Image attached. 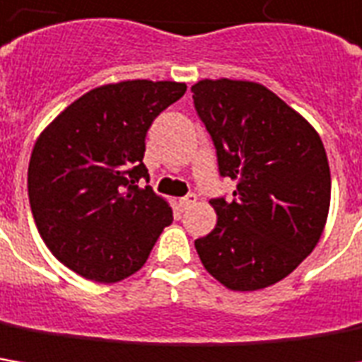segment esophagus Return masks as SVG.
Instances as JSON below:
<instances>
[{
	"label": "esophagus",
	"instance_id": "obj_1",
	"mask_svg": "<svg viewBox=\"0 0 362 362\" xmlns=\"http://www.w3.org/2000/svg\"><path fill=\"white\" fill-rule=\"evenodd\" d=\"M195 203H197V195H195V193H189V195H185V197L179 199V207H181L183 211L189 209V207H193Z\"/></svg>",
	"mask_w": 362,
	"mask_h": 362
}]
</instances>
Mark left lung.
Returning <instances> with one entry per match:
<instances>
[{"mask_svg": "<svg viewBox=\"0 0 362 362\" xmlns=\"http://www.w3.org/2000/svg\"><path fill=\"white\" fill-rule=\"evenodd\" d=\"M191 91L221 177L237 183L231 201H209L217 225L195 241L199 259L231 291L271 287L311 255L325 229L331 171L321 137L265 85L203 79Z\"/></svg>", "mask_w": 362, "mask_h": 362, "instance_id": "left-lung-1", "label": "left lung"}]
</instances>
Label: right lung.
I'll return each mask as SVG.
<instances>
[{
  "label": "right lung",
  "mask_w": 362,
  "mask_h": 362,
  "mask_svg": "<svg viewBox=\"0 0 362 362\" xmlns=\"http://www.w3.org/2000/svg\"><path fill=\"white\" fill-rule=\"evenodd\" d=\"M185 83L133 79L87 91L43 129L28 169L43 243L77 275L115 283L139 271L173 221L169 203L137 185L153 119Z\"/></svg>",
  "instance_id": "obj_1"
}]
</instances>
